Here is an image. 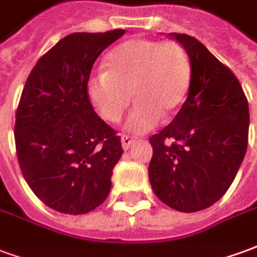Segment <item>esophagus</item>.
<instances>
[{
	"label": "esophagus",
	"mask_w": 257,
	"mask_h": 257,
	"mask_svg": "<svg viewBox=\"0 0 257 257\" xmlns=\"http://www.w3.org/2000/svg\"><path fill=\"white\" fill-rule=\"evenodd\" d=\"M135 142H136V138H134V136H129V135H123L122 138H121V143H122L123 150H128L129 147L134 145Z\"/></svg>",
	"instance_id": "obj_1"
}]
</instances>
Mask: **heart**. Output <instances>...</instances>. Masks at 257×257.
<instances>
[{"label": "heart", "instance_id": "1", "mask_svg": "<svg viewBox=\"0 0 257 257\" xmlns=\"http://www.w3.org/2000/svg\"><path fill=\"white\" fill-rule=\"evenodd\" d=\"M106 71L88 82L90 103L103 119L118 122L138 99L126 119V129L142 134L182 106L191 81L189 55L179 42L132 38L107 55Z\"/></svg>", "mask_w": 257, "mask_h": 257}]
</instances>
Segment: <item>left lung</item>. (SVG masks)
<instances>
[{"label": "left lung", "mask_w": 257, "mask_h": 257, "mask_svg": "<svg viewBox=\"0 0 257 257\" xmlns=\"http://www.w3.org/2000/svg\"><path fill=\"white\" fill-rule=\"evenodd\" d=\"M171 36L189 55V96L168 126L153 135L151 187L179 212L209 208L226 194L248 147L249 107L238 78L204 44Z\"/></svg>", "instance_id": "left-lung-1"}]
</instances>
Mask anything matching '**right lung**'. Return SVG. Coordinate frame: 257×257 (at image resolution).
<instances>
[{
  "label": "right lung",
  "mask_w": 257,
  "mask_h": 257,
  "mask_svg": "<svg viewBox=\"0 0 257 257\" xmlns=\"http://www.w3.org/2000/svg\"><path fill=\"white\" fill-rule=\"evenodd\" d=\"M125 30L74 33L42 55L27 77L15 122L20 169L52 209L82 215L104 202L121 138L101 119L88 95L96 59Z\"/></svg>",
  "instance_id": "add662e5"
}]
</instances>
